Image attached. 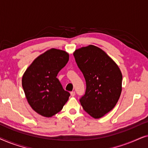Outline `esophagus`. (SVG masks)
<instances>
[{
	"label": "esophagus",
	"mask_w": 148,
	"mask_h": 148,
	"mask_svg": "<svg viewBox=\"0 0 148 148\" xmlns=\"http://www.w3.org/2000/svg\"><path fill=\"white\" fill-rule=\"evenodd\" d=\"M75 92H73H73H71V96L72 97L75 96Z\"/></svg>",
	"instance_id": "esophagus-1"
}]
</instances>
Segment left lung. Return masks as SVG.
Wrapping results in <instances>:
<instances>
[{
    "label": "left lung",
    "mask_w": 148,
    "mask_h": 148,
    "mask_svg": "<svg viewBox=\"0 0 148 148\" xmlns=\"http://www.w3.org/2000/svg\"><path fill=\"white\" fill-rule=\"evenodd\" d=\"M76 63L86 82V94L80 103L94 119L114 108L122 91L123 75L114 60L101 48L89 45L73 52Z\"/></svg>",
    "instance_id": "8db88e82"
}]
</instances>
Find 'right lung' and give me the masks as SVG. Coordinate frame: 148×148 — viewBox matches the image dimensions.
Instances as JSON below:
<instances>
[{
  "mask_svg": "<svg viewBox=\"0 0 148 148\" xmlns=\"http://www.w3.org/2000/svg\"><path fill=\"white\" fill-rule=\"evenodd\" d=\"M69 54L51 48L38 56L22 77V87L30 106L38 114L51 117L63 108L69 92L62 88L57 74L67 63Z\"/></svg>",
  "mask_w": 148,
  "mask_h": 148,
  "instance_id": "right-lung-1",
  "label": "right lung"
}]
</instances>
